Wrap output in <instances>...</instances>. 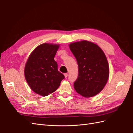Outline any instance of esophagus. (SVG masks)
Segmentation results:
<instances>
[{
    "label": "esophagus",
    "instance_id": "34e87169",
    "mask_svg": "<svg viewBox=\"0 0 133 133\" xmlns=\"http://www.w3.org/2000/svg\"><path fill=\"white\" fill-rule=\"evenodd\" d=\"M64 75V76H65V78H66L68 75V73H65Z\"/></svg>",
    "mask_w": 133,
    "mask_h": 133
}]
</instances>
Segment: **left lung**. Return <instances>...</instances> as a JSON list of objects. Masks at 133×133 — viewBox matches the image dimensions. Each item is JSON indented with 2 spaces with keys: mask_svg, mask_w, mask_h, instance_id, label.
<instances>
[{
  "mask_svg": "<svg viewBox=\"0 0 133 133\" xmlns=\"http://www.w3.org/2000/svg\"><path fill=\"white\" fill-rule=\"evenodd\" d=\"M69 48L78 65V76L74 83L76 91L87 98L98 94L109 75L105 54L98 45L87 41L71 43Z\"/></svg>",
  "mask_w": 133,
  "mask_h": 133,
  "instance_id": "1",
  "label": "left lung"
}]
</instances>
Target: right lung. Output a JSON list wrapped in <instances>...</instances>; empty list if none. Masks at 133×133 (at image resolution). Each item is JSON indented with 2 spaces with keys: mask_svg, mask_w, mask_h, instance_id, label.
I'll return each instance as SVG.
<instances>
[{
  "mask_svg": "<svg viewBox=\"0 0 133 133\" xmlns=\"http://www.w3.org/2000/svg\"><path fill=\"white\" fill-rule=\"evenodd\" d=\"M59 45L44 43L32 51L26 63L25 78L35 93L45 96L60 86L64 75L58 71L54 57Z\"/></svg>",
  "mask_w": 133,
  "mask_h": 133,
  "instance_id": "obj_1",
  "label": "right lung"
}]
</instances>
